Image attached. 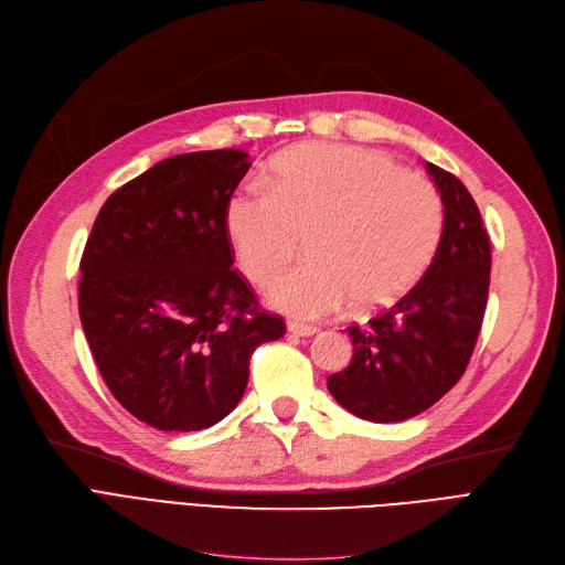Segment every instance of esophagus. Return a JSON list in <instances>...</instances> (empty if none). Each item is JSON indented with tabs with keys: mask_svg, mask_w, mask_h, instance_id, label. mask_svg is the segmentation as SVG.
I'll use <instances>...</instances> for the list:
<instances>
[{
	"mask_svg": "<svg viewBox=\"0 0 565 565\" xmlns=\"http://www.w3.org/2000/svg\"><path fill=\"white\" fill-rule=\"evenodd\" d=\"M287 332H292L295 337H313V334H318V328H313V324H306V322H287Z\"/></svg>",
	"mask_w": 565,
	"mask_h": 565,
	"instance_id": "1",
	"label": "esophagus"
}]
</instances>
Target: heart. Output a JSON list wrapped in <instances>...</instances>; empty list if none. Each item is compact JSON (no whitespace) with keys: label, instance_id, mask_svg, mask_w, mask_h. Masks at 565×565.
Returning a JSON list of instances; mask_svg holds the SVG:
<instances>
[{"label":"heart","instance_id":"obj_1","mask_svg":"<svg viewBox=\"0 0 565 565\" xmlns=\"http://www.w3.org/2000/svg\"><path fill=\"white\" fill-rule=\"evenodd\" d=\"M226 231L256 285L276 278L309 235V262L268 289L276 309L324 318L351 301L353 311H377L434 262L443 200L434 183L377 152L311 143L276 160L270 191L243 188L231 198Z\"/></svg>","mask_w":565,"mask_h":565}]
</instances>
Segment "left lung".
Returning <instances> with one entry per match:
<instances>
[{
    "mask_svg": "<svg viewBox=\"0 0 565 565\" xmlns=\"http://www.w3.org/2000/svg\"><path fill=\"white\" fill-rule=\"evenodd\" d=\"M440 200L434 262L391 309L351 324V365L328 377L341 407L367 422H403L440 401L465 374L481 332L490 285V241L467 185L426 162Z\"/></svg>",
    "mask_w": 565,
    "mask_h": 565,
    "instance_id": "left-lung-1",
    "label": "left lung"
}]
</instances>
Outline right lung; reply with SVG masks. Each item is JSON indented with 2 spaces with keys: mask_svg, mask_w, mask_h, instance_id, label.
<instances>
[{
  "mask_svg": "<svg viewBox=\"0 0 565 565\" xmlns=\"http://www.w3.org/2000/svg\"><path fill=\"white\" fill-rule=\"evenodd\" d=\"M243 150L167 158L100 207L82 254L79 320L117 403L160 431H200L241 403L280 316L233 268L226 207Z\"/></svg>",
  "mask_w": 565,
  "mask_h": 565,
  "instance_id": "add662e5",
  "label": "right lung"
}]
</instances>
